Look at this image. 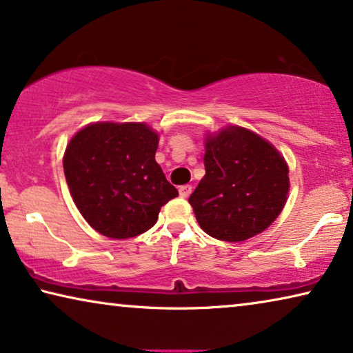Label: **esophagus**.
Segmentation results:
<instances>
[{"label": "esophagus", "instance_id": "esophagus-1", "mask_svg": "<svg viewBox=\"0 0 353 353\" xmlns=\"http://www.w3.org/2000/svg\"><path fill=\"white\" fill-rule=\"evenodd\" d=\"M178 192H180V195L183 199H188L189 195H191L192 192V186L191 184H184V186H181L180 189H178Z\"/></svg>", "mask_w": 353, "mask_h": 353}]
</instances>
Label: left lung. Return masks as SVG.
<instances>
[{"mask_svg":"<svg viewBox=\"0 0 353 353\" xmlns=\"http://www.w3.org/2000/svg\"><path fill=\"white\" fill-rule=\"evenodd\" d=\"M205 176L189 197L210 236L245 241L273 224L290 191L284 156L262 135L229 124L205 134Z\"/></svg>","mask_w":353,"mask_h":353,"instance_id":"1","label":"left lung"}]
</instances>
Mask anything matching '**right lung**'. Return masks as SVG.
Returning a JSON list of instances; mask_svg holds the SVG:
<instances>
[{
  "label": "right lung",
  "mask_w": 353,
  "mask_h": 353,
  "mask_svg": "<svg viewBox=\"0 0 353 353\" xmlns=\"http://www.w3.org/2000/svg\"><path fill=\"white\" fill-rule=\"evenodd\" d=\"M159 134L146 123L96 121L72 135L63 156L70 197L101 235L126 240L151 229L176 197L154 154Z\"/></svg>",
  "instance_id": "1"
}]
</instances>
